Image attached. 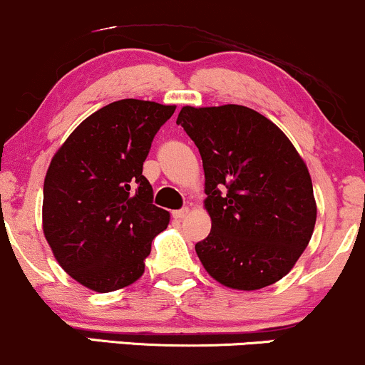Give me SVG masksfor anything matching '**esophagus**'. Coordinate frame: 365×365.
<instances>
[{
  "mask_svg": "<svg viewBox=\"0 0 365 365\" xmlns=\"http://www.w3.org/2000/svg\"><path fill=\"white\" fill-rule=\"evenodd\" d=\"M188 215V207H183V209H178V211H173V217L175 220H183Z\"/></svg>",
  "mask_w": 365,
  "mask_h": 365,
  "instance_id": "esophagus-1",
  "label": "esophagus"
}]
</instances>
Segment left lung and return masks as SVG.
Masks as SVG:
<instances>
[{
	"label": "left lung",
	"mask_w": 365,
	"mask_h": 365,
	"mask_svg": "<svg viewBox=\"0 0 365 365\" xmlns=\"http://www.w3.org/2000/svg\"><path fill=\"white\" fill-rule=\"evenodd\" d=\"M206 177L211 233L195 252L216 282L252 292L282 279L311 240L317 207L304 159L261 113L238 104L183 106Z\"/></svg>",
	"instance_id": "obj_1"
}]
</instances>
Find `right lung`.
Returning a JSON list of instances; mask_svg holds the SVG:
<instances>
[{
    "instance_id": "right-lung-1",
    "label": "right lung",
    "mask_w": 365,
    "mask_h": 365,
    "mask_svg": "<svg viewBox=\"0 0 365 365\" xmlns=\"http://www.w3.org/2000/svg\"><path fill=\"white\" fill-rule=\"evenodd\" d=\"M177 106L121 99L78 125L44 178L43 232L63 269L108 293L140 278L170 212L153 204L142 175L158 130Z\"/></svg>"
}]
</instances>
